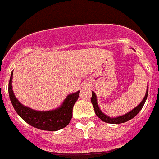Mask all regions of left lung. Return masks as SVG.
<instances>
[{
	"instance_id": "8db88e82",
	"label": "left lung",
	"mask_w": 159,
	"mask_h": 159,
	"mask_svg": "<svg viewBox=\"0 0 159 159\" xmlns=\"http://www.w3.org/2000/svg\"><path fill=\"white\" fill-rule=\"evenodd\" d=\"M147 95H148V85H147V92H146L145 96H144V98H143V99L141 101V102H140L139 104L138 105L137 107H135L134 109H132L130 111L125 114V115H123V116H117V117H112V118H111L110 116L105 115V114L100 110L99 104H98V102H97L96 95H95V93L94 92H92V99H91V101H92V105H93L94 110H95L96 116H98V117L102 120V121L107 123H112V124H119V123H126V122L129 121V120H130L131 119H133L134 116H137L138 114H139V112L142 110L143 105H144V103H145L146 100H147Z\"/></svg>"
}]
</instances>
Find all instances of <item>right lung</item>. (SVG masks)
<instances>
[{"label": "right lung", "mask_w": 159, "mask_h": 159, "mask_svg": "<svg viewBox=\"0 0 159 159\" xmlns=\"http://www.w3.org/2000/svg\"><path fill=\"white\" fill-rule=\"evenodd\" d=\"M12 74L8 83V95L18 116L32 127L48 131H56L67 127L72 117V108L80 91L69 94L59 107L51 111H36L25 106L16 99L12 91Z\"/></svg>", "instance_id": "add662e5"}]
</instances>
